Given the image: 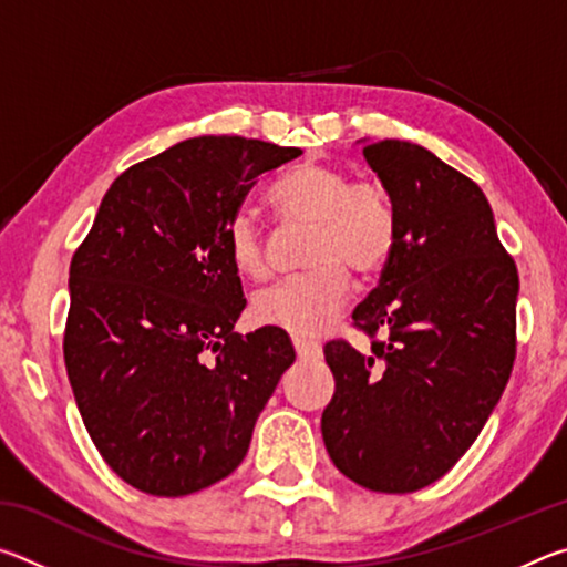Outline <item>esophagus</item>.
Returning a JSON list of instances; mask_svg holds the SVG:
<instances>
[{
    "label": "esophagus",
    "instance_id": "34e87169",
    "mask_svg": "<svg viewBox=\"0 0 567 567\" xmlns=\"http://www.w3.org/2000/svg\"><path fill=\"white\" fill-rule=\"evenodd\" d=\"M295 352L300 360H320L322 358V348L318 342H310V340H295Z\"/></svg>",
    "mask_w": 567,
    "mask_h": 567
}]
</instances>
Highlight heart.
<instances>
[{"label":"heart","mask_w":567,"mask_h":567,"mask_svg":"<svg viewBox=\"0 0 567 567\" xmlns=\"http://www.w3.org/2000/svg\"><path fill=\"white\" fill-rule=\"evenodd\" d=\"M270 203L290 225H312L305 247L310 270L252 297L257 324L318 338L338 320L350 292V272L378 275L398 243V215L390 192L375 179L350 182L344 169L307 162L270 187ZM235 270L252 280L267 275V239L249 209H237L225 227Z\"/></svg>","instance_id":"1"}]
</instances>
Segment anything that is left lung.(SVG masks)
<instances>
[{
	"instance_id": "8db88e82",
	"label": "left lung",
	"mask_w": 567,
	"mask_h": 567,
	"mask_svg": "<svg viewBox=\"0 0 567 567\" xmlns=\"http://www.w3.org/2000/svg\"><path fill=\"white\" fill-rule=\"evenodd\" d=\"M362 155L390 192L398 243L352 320L388 340L370 354L324 344L334 395L322 440L358 485L415 493L465 455L501 400L520 285L473 179L405 140L368 142Z\"/></svg>"
}]
</instances>
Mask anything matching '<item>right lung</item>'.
<instances>
[{"label":"right lung","instance_id":"add662e5","mask_svg":"<svg viewBox=\"0 0 567 567\" xmlns=\"http://www.w3.org/2000/svg\"><path fill=\"white\" fill-rule=\"evenodd\" d=\"M300 155L227 134L177 142L112 182L72 257L66 375L104 463L142 493L233 473L295 362L282 330L235 332L247 300L225 227L262 172Z\"/></svg>","mask_w":567,"mask_h":567}]
</instances>
